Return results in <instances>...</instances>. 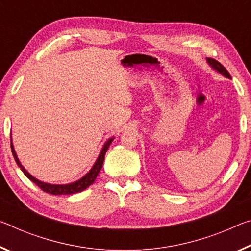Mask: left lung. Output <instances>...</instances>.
<instances>
[{"mask_svg": "<svg viewBox=\"0 0 251 251\" xmlns=\"http://www.w3.org/2000/svg\"><path fill=\"white\" fill-rule=\"evenodd\" d=\"M206 62H208V65L211 67L212 69H214L217 71V73L221 74L224 77L226 78H229L231 79V75H230V74L228 73V70H226L224 66L221 65L220 62H218L217 60H214V59H211V58H206Z\"/></svg>", "mask_w": 251, "mask_h": 251, "instance_id": "obj_1", "label": "left lung"}]
</instances>
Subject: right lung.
I'll list each match as a JSON object with an SVG mask.
<instances>
[{
    "mask_svg": "<svg viewBox=\"0 0 251 251\" xmlns=\"http://www.w3.org/2000/svg\"><path fill=\"white\" fill-rule=\"evenodd\" d=\"M113 141H114V137H110L105 142V144H104V146H102V149L100 151V153H99V155H98L96 162L94 163L93 168L89 170L88 173H86L85 176L79 178V180L75 181L73 183H68V184H51V183H46V182L40 181V180H38V178H35L33 176H31V174L25 169V166L21 164V162H20L17 153H15L13 143H12V136H11V150H12V154H13V157H14L15 162H17L18 166L21 169L22 172L25 174V176L29 178V180L35 183V184H37L40 189H42L43 191H45V192L50 193V194H54V196H60V194H74V193L81 192V191L86 190L89 185L93 184L95 180H96L98 173L100 172V170L102 168V163H104V160H105V154Z\"/></svg>",
    "mask_w": 251,
    "mask_h": 251,
    "instance_id": "right-lung-1",
    "label": "right lung"
}]
</instances>
